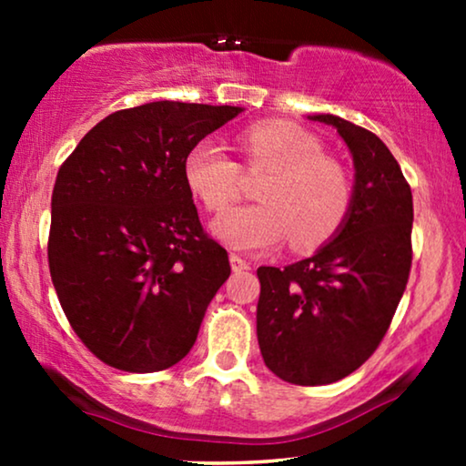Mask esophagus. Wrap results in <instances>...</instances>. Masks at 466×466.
I'll return each instance as SVG.
<instances>
[{
	"mask_svg": "<svg viewBox=\"0 0 466 466\" xmlns=\"http://www.w3.org/2000/svg\"><path fill=\"white\" fill-rule=\"evenodd\" d=\"M228 260H231V269H233V271H246V269H250V265H248V260L241 258L239 254H231V257H228Z\"/></svg>",
	"mask_w": 466,
	"mask_h": 466,
	"instance_id": "esophagus-1",
	"label": "esophagus"
}]
</instances>
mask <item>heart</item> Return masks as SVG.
Listing matches in <instances>:
<instances>
[{"mask_svg": "<svg viewBox=\"0 0 466 466\" xmlns=\"http://www.w3.org/2000/svg\"><path fill=\"white\" fill-rule=\"evenodd\" d=\"M250 169H269L260 182V203L227 209L212 231L238 250H269L290 238L297 250H311L339 231L352 206L348 171L322 155L318 139L290 123H258L239 136ZM184 180L212 212L239 197V165L214 139H199L184 157Z\"/></svg>", "mask_w": 466, "mask_h": 466, "instance_id": "heart-1", "label": "heart"}]
</instances>
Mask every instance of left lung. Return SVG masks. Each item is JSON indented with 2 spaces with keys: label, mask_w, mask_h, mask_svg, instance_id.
I'll use <instances>...</instances> for the list:
<instances>
[{
  "label": "left lung",
  "mask_w": 466,
  "mask_h": 466,
  "mask_svg": "<svg viewBox=\"0 0 466 466\" xmlns=\"http://www.w3.org/2000/svg\"><path fill=\"white\" fill-rule=\"evenodd\" d=\"M346 142L352 206L333 238L299 263L258 267L257 337L279 380L324 386L356 371L384 339L411 267V188L375 133L311 114Z\"/></svg>",
  "instance_id": "obj_1"
}]
</instances>
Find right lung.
Instances as JSON below:
<instances>
[{"label": "right lung", "instance_id": "add662e5", "mask_svg": "<svg viewBox=\"0 0 466 466\" xmlns=\"http://www.w3.org/2000/svg\"><path fill=\"white\" fill-rule=\"evenodd\" d=\"M244 112L150 101L93 127L56 174L48 267L82 343L129 373L190 352L231 265L203 233L184 157Z\"/></svg>", "mask_w": 466, "mask_h": 466}]
</instances>
